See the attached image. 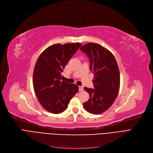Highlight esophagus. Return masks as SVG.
Returning a JSON list of instances; mask_svg holds the SVG:
<instances>
[{
  "label": "esophagus",
  "instance_id": "obj_1",
  "mask_svg": "<svg viewBox=\"0 0 153 153\" xmlns=\"http://www.w3.org/2000/svg\"><path fill=\"white\" fill-rule=\"evenodd\" d=\"M83 91V87L82 86H79V91Z\"/></svg>",
  "mask_w": 153,
  "mask_h": 153
}]
</instances>
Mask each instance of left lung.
I'll return each instance as SVG.
<instances>
[{
	"label": "left lung",
	"instance_id": "obj_1",
	"mask_svg": "<svg viewBox=\"0 0 153 153\" xmlns=\"http://www.w3.org/2000/svg\"><path fill=\"white\" fill-rule=\"evenodd\" d=\"M90 59L91 70L94 74V88L84 87L89 99L83 103L88 112L99 114L108 109L117 98L120 76L117 62L113 54L98 44L88 43L80 49Z\"/></svg>",
	"mask_w": 153,
	"mask_h": 153
}]
</instances>
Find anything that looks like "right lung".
Returning a JSON list of instances; mask_svg holds the SVG:
<instances>
[{"label":"right lung","mask_w":153,"mask_h":153,"mask_svg":"<svg viewBox=\"0 0 153 153\" xmlns=\"http://www.w3.org/2000/svg\"><path fill=\"white\" fill-rule=\"evenodd\" d=\"M80 43L54 44L42 52L35 65L33 85L41 106L49 112L59 114L68 108L78 91V86L61 80V74Z\"/></svg>","instance_id":"obj_1"}]
</instances>
